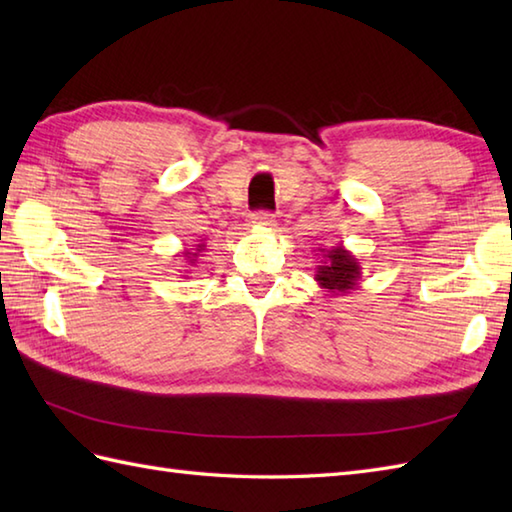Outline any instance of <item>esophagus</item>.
I'll list each match as a JSON object with an SVG mask.
<instances>
[{
    "label": "esophagus",
    "mask_w": 512,
    "mask_h": 512,
    "mask_svg": "<svg viewBox=\"0 0 512 512\" xmlns=\"http://www.w3.org/2000/svg\"><path fill=\"white\" fill-rule=\"evenodd\" d=\"M250 224L259 226V228H273L275 226V215L268 211H259L250 215Z\"/></svg>",
    "instance_id": "obj_1"
}]
</instances>
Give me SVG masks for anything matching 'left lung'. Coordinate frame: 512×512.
<instances>
[{"mask_svg":"<svg viewBox=\"0 0 512 512\" xmlns=\"http://www.w3.org/2000/svg\"><path fill=\"white\" fill-rule=\"evenodd\" d=\"M321 262L317 266V284L330 292V297L347 295L358 288L361 281V262L343 244L319 248Z\"/></svg>","mask_w":512,"mask_h":512,"instance_id":"left-lung-1","label":"left lung"}]
</instances>
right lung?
I'll list each match as a JSON object with an SVG mask.
<instances>
[{"instance_id": "add662e5", "label": "right lung", "mask_w": 512, "mask_h": 512, "mask_svg": "<svg viewBox=\"0 0 512 512\" xmlns=\"http://www.w3.org/2000/svg\"><path fill=\"white\" fill-rule=\"evenodd\" d=\"M204 250V242H200V244H195V250H182V257L187 259L189 262V266H193L195 262H198V257H200V253Z\"/></svg>"}]
</instances>
